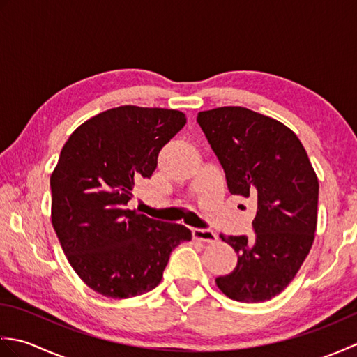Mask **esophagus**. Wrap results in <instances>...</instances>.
Returning <instances> with one entry per match:
<instances>
[{"mask_svg": "<svg viewBox=\"0 0 357 357\" xmlns=\"http://www.w3.org/2000/svg\"><path fill=\"white\" fill-rule=\"evenodd\" d=\"M193 238L202 241V242H215L216 241V233L207 230V229H193Z\"/></svg>", "mask_w": 357, "mask_h": 357, "instance_id": "esophagus-1", "label": "esophagus"}]
</instances>
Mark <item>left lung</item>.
<instances>
[{
	"label": "left lung",
	"instance_id": "left-lung-1",
	"mask_svg": "<svg viewBox=\"0 0 357 357\" xmlns=\"http://www.w3.org/2000/svg\"><path fill=\"white\" fill-rule=\"evenodd\" d=\"M198 124L225 172L231 195L256 204L253 236H222L238 264L216 278L225 296L264 302L291 282L313 245L319 183L298 136L245 107L198 113Z\"/></svg>",
	"mask_w": 357,
	"mask_h": 357
}]
</instances>
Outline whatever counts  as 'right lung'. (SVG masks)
Here are the masks:
<instances>
[{"label": "right lung", "mask_w": 357, "mask_h": 357, "mask_svg": "<svg viewBox=\"0 0 357 357\" xmlns=\"http://www.w3.org/2000/svg\"><path fill=\"white\" fill-rule=\"evenodd\" d=\"M183 112L121 105L81 124L50 176L52 225L72 268L113 299L161 282L172 252L190 241L181 224L127 208L133 187L150 178L158 155L185 126Z\"/></svg>", "instance_id": "obj_1"}]
</instances>
